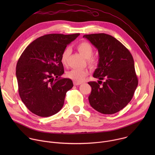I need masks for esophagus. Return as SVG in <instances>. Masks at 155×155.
I'll return each mask as SVG.
<instances>
[{
    "mask_svg": "<svg viewBox=\"0 0 155 155\" xmlns=\"http://www.w3.org/2000/svg\"><path fill=\"white\" fill-rule=\"evenodd\" d=\"M81 84V83H78V82H76V81H74V84L75 86H77V85H80Z\"/></svg>",
    "mask_w": 155,
    "mask_h": 155,
    "instance_id": "34e87169",
    "label": "esophagus"
}]
</instances>
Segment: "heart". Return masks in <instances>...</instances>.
<instances>
[{
  "label": "heart",
  "mask_w": 155,
  "mask_h": 155,
  "mask_svg": "<svg viewBox=\"0 0 155 155\" xmlns=\"http://www.w3.org/2000/svg\"><path fill=\"white\" fill-rule=\"evenodd\" d=\"M77 49L86 58L89 59H88V63L92 67H94L97 64V59L95 58H91L94 53V49L90 43L87 41H82L77 46ZM71 53V50L70 48H65L61 54V60L64 65L68 64V59ZM88 74L89 72L87 69H74L67 73V77L74 81L81 83L84 80Z\"/></svg>",
  "instance_id": "obj_1"
}]
</instances>
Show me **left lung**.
<instances>
[{"label":"left lung","instance_id":"1","mask_svg":"<svg viewBox=\"0 0 155 155\" xmlns=\"http://www.w3.org/2000/svg\"><path fill=\"white\" fill-rule=\"evenodd\" d=\"M98 50L99 63L93 77L98 83L88 82L91 106L103 114H115L131 101L138 85L132 54L123 44L106 34L84 35ZM106 81L102 82L101 80Z\"/></svg>","mask_w":155,"mask_h":155}]
</instances>
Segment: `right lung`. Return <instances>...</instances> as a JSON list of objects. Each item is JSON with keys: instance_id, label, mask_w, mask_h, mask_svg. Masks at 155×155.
Wrapping results in <instances>:
<instances>
[{"instance_id": "obj_1", "label": "right lung", "mask_w": 155, "mask_h": 155, "mask_svg": "<svg viewBox=\"0 0 155 155\" xmlns=\"http://www.w3.org/2000/svg\"><path fill=\"white\" fill-rule=\"evenodd\" d=\"M80 34L43 35L26 47L16 69L19 96L30 111L41 117L57 114L62 108L65 96L73 87L64 74L61 54Z\"/></svg>"}]
</instances>
